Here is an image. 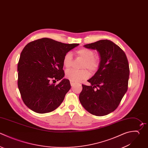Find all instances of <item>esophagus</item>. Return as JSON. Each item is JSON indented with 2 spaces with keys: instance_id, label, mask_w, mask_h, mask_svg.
<instances>
[{
  "instance_id": "34e87169",
  "label": "esophagus",
  "mask_w": 148,
  "mask_h": 148,
  "mask_svg": "<svg viewBox=\"0 0 148 148\" xmlns=\"http://www.w3.org/2000/svg\"><path fill=\"white\" fill-rule=\"evenodd\" d=\"M70 83H71V86H75V84H76V83H75V82L72 81V80H71V81H70Z\"/></svg>"
}]
</instances>
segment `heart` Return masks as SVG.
<instances>
[{
  "instance_id": "obj_1",
  "label": "heart",
  "mask_w": 148,
  "mask_h": 148,
  "mask_svg": "<svg viewBox=\"0 0 148 148\" xmlns=\"http://www.w3.org/2000/svg\"><path fill=\"white\" fill-rule=\"evenodd\" d=\"M77 56L84 60L82 68L88 69L90 72L95 71L99 66V61L97 57H94V52L90 49L82 48L76 51ZM73 61L72 54L71 52L66 53L63 58V64L66 68L71 66ZM89 73L86 69L76 71L73 69H69L66 72V77L70 80L78 82L88 78Z\"/></svg>"
}]
</instances>
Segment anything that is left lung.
I'll return each mask as SVG.
<instances>
[{"label":"left lung","mask_w":148,"mask_h":148,"mask_svg":"<svg viewBox=\"0 0 148 148\" xmlns=\"http://www.w3.org/2000/svg\"><path fill=\"white\" fill-rule=\"evenodd\" d=\"M84 47L96 50L100 62L98 71L87 80L91 85L82 84L79 101L91 114L105 116L118 107L127 91L128 62L122 49L109 40H101Z\"/></svg>","instance_id":"8db88e82"}]
</instances>
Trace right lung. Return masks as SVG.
I'll return each mask as SVG.
<instances>
[{
    "instance_id": "1",
    "label": "right lung",
    "mask_w": 148,
    "mask_h": 148,
    "mask_svg": "<svg viewBox=\"0 0 148 148\" xmlns=\"http://www.w3.org/2000/svg\"><path fill=\"white\" fill-rule=\"evenodd\" d=\"M79 44H65L42 38L27 44L18 64V87L25 105L38 113L57 109L71 88L64 77L65 54ZM62 79L57 85L52 82Z\"/></svg>"
}]
</instances>
